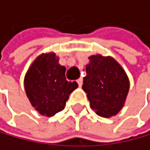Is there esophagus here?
Wrapping results in <instances>:
<instances>
[{"instance_id":"obj_1","label":"esophagus","mask_w":150,"mask_h":150,"mask_svg":"<svg viewBox=\"0 0 150 150\" xmlns=\"http://www.w3.org/2000/svg\"><path fill=\"white\" fill-rule=\"evenodd\" d=\"M77 83H78L79 86H81V85H83V79H81V78L78 79V80H77Z\"/></svg>"}]
</instances>
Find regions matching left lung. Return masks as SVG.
<instances>
[{
    "mask_svg": "<svg viewBox=\"0 0 150 150\" xmlns=\"http://www.w3.org/2000/svg\"><path fill=\"white\" fill-rule=\"evenodd\" d=\"M83 89L91 109L101 117L109 118L123 108L129 89L126 71L112 56L95 54L88 57Z\"/></svg>",
    "mask_w": 150,
    "mask_h": 150,
    "instance_id": "obj_1",
    "label": "left lung"
}]
</instances>
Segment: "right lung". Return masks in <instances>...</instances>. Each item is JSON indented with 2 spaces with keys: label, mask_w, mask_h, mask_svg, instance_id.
Listing matches in <instances>:
<instances>
[{
  "label": "right lung",
  "mask_w": 150,
  "mask_h": 150,
  "mask_svg": "<svg viewBox=\"0 0 150 150\" xmlns=\"http://www.w3.org/2000/svg\"><path fill=\"white\" fill-rule=\"evenodd\" d=\"M66 67L59 64L54 52L41 53L28 69L24 89L32 106L40 115L50 117L66 106L70 93L78 87L76 81H67Z\"/></svg>",
  "instance_id": "right-lung-1"
}]
</instances>
